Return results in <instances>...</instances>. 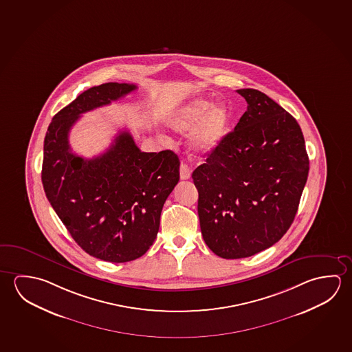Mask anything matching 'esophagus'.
<instances>
[{"instance_id":"esophagus-1","label":"esophagus","mask_w":352,"mask_h":352,"mask_svg":"<svg viewBox=\"0 0 352 352\" xmlns=\"http://www.w3.org/2000/svg\"><path fill=\"white\" fill-rule=\"evenodd\" d=\"M190 168L188 167V164L182 163V164H180V179H182V180H188V179H190Z\"/></svg>"}]
</instances>
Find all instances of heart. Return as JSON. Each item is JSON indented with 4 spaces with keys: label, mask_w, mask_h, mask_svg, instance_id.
<instances>
[{
    "label": "heart",
    "mask_w": 352,
    "mask_h": 352,
    "mask_svg": "<svg viewBox=\"0 0 352 352\" xmlns=\"http://www.w3.org/2000/svg\"><path fill=\"white\" fill-rule=\"evenodd\" d=\"M230 119V111L225 105H212L206 99H195L180 108L168 120V126L177 133H184L200 122L191 135L190 144L199 152H208L225 138Z\"/></svg>",
    "instance_id": "1"
}]
</instances>
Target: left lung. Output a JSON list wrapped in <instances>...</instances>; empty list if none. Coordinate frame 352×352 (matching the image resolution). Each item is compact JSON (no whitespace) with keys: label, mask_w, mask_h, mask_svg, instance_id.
Masks as SVG:
<instances>
[{"label":"left lung","mask_w":352,"mask_h":352,"mask_svg":"<svg viewBox=\"0 0 352 352\" xmlns=\"http://www.w3.org/2000/svg\"><path fill=\"white\" fill-rule=\"evenodd\" d=\"M236 92L247 111L191 175L204 241L223 259L248 258L283 238L309 170L294 116L260 91Z\"/></svg>","instance_id":"obj_1"}]
</instances>
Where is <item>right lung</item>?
<instances>
[{
  "label": "right lung",
  "mask_w": 352,
  "mask_h": 352,
  "mask_svg": "<svg viewBox=\"0 0 352 352\" xmlns=\"http://www.w3.org/2000/svg\"><path fill=\"white\" fill-rule=\"evenodd\" d=\"M136 88L109 82L87 89L52 118L44 140L41 182L47 200L75 242L110 263L138 259L153 244L180 162L173 151L141 152L127 131L103 155L87 160L72 152L69 133L81 114Z\"/></svg>",
  "instance_id": "obj_1"
}]
</instances>
